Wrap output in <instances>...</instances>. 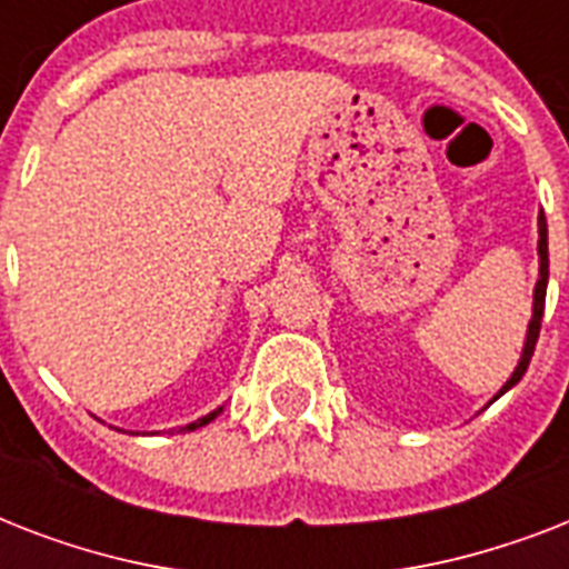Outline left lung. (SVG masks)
I'll use <instances>...</instances> for the list:
<instances>
[{
  "label": "left lung",
  "mask_w": 569,
  "mask_h": 569,
  "mask_svg": "<svg viewBox=\"0 0 569 569\" xmlns=\"http://www.w3.org/2000/svg\"><path fill=\"white\" fill-rule=\"evenodd\" d=\"M538 257H540V277H538V286H535V307H531V321H529V333H526V346H522V357L520 363H517V369H513V375L508 378V383H505L499 392H496V398L505 396L508 389L517 383V380L526 375V369H529V360L531 355H535V346H538V337H540V321H543V303H547V283H549V244H547V218H543V212H540L538 218Z\"/></svg>",
  "instance_id": "8db88e82"
}]
</instances>
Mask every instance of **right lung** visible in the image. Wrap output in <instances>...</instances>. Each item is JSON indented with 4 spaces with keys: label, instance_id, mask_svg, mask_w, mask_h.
Instances as JSON below:
<instances>
[{
    "label": "right lung",
    "instance_id": "1",
    "mask_svg": "<svg viewBox=\"0 0 569 569\" xmlns=\"http://www.w3.org/2000/svg\"><path fill=\"white\" fill-rule=\"evenodd\" d=\"M221 410H223V407H218V410H212V413H209V416H203V419H197V422L186 425V428H180V433H182V431H194V428H203V425H209V422H212L214 416L221 413Z\"/></svg>",
    "mask_w": 569,
    "mask_h": 569
}]
</instances>
